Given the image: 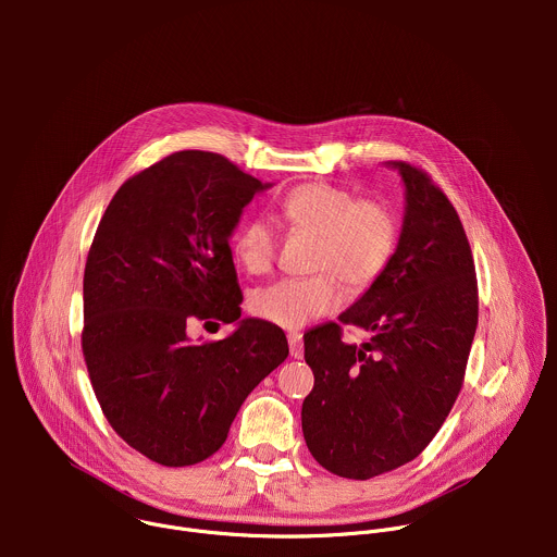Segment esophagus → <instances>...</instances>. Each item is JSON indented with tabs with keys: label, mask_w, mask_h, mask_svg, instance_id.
I'll return each instance as SVG.
<instances>
[{
	"label": "esophagus",
	"mask_w": 557,
	"mask_h": 557,
	"mask_svg": "<svg viewBox=\"0 0 557 557\" xmlns=\"http://www.w3.org/2000/svg\"><path fill=\"white\" fill-rule=\"evenodd\" d=\"M288 348H290V357L301 359V355H304V344H301V335H299V333H290V335H288Z\"/></svg>",
	"instance_id": "34e87169"
}]
</instances>
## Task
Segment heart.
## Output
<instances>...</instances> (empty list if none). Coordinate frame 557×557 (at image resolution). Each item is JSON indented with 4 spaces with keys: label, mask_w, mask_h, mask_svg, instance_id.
Wrapping results in <instances>:
<instances>
[{
    "label": "heart",
    "mask_w": 557,
    "mask_h": 557,
    "mask_svg": "<svg viewBox=\"0 0 557 557\" xmlns=\"http://www.w3.org/2000/svg\"><path fill=\"white\" fill-rule=\"evenodd\" d=\"M280 220L299 233L314 235L308 277H282L251 295L260 320L301 329L333 312L342 299V282L361 293L389 267L399 240L394 213L379 200H357L344 187L306 183L284 196ZM233 253L251 275L271 271L277 256V226L267 215L247 220L233 237Z\"/></svg>",
    "instance_id": "obj_1"
}]
</instances>
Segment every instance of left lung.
I'll return each mask as SVG.
<instances>
[{
    "mask_svg": "<svg viewBox=\"0 0 557 557\" xmlns=\"http://www.w3.org/2000/svg\"><path fill=\"white\" fill-rule=\"evenodd\" d=\"M406 215L389 267L339 314L304 335L314 385L301 406L312 458L368 481L414 460L445 423L479 326V282L462 222L428 172L392 163ZM371 333L361 347L343 326Z\"/></svg>",
    "mask_w": 557,
    "mask_h": 557,
    "instance_id": "obj_1",
    "label": "left lung"
}]
</instances>
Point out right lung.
Instances as JSON below:
<instances>
[{
	"label": "right lung",
	"mask_w": 557,
	"mask_h": 557,
	"mask_svg": "<svg viewBox=\"0 0 557 557\" xmlns=\"http://www.w3.org/2000/svg\"><path fill=\"white\" fill-rule=\"evenodd\" d=\"M264 187L220 153L174 151L121 185L95 233L84 359L108 423L158 465L215 454L253 387L288 357L284 331L264 320L188 342L194 323L243 314L228 237Z\"/></svg>",
	"instance_id": "obj_1"
}]
</instances>
